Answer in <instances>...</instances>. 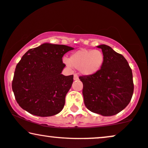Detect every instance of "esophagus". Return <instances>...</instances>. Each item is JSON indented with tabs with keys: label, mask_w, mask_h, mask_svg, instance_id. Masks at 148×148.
<instances>
[{
	"label": "esophagus",
	"mask_w": 148,
	"mask_h": 148,
	"mask_svg": "<svg viewBox=\"0 0 148 148\" xmlns=\"http://www.w3.org/2000/svg\"><path fill=\"white\" fill-rule=\"evenodd\" d=\"M78 79H79V78H78V76L77 74H74V80H77Z\"/></svg>",
	"instance_id": "esophagus-1"
}]
</instances>
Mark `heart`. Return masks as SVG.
<instances>
[{
    "label": "heart",
    "instance_id": "obj_1",
    "mask_svg": "<svg viewBox=\"0 0 148 148\" xmlns=\"http://www.w3.org/2000/svg\"><path fill=\"white\" fill-rule=\"evenodd\" d=\"M63 63L69 68H78L82 75L90 76L95 75L104 65V56L99 50L81 49L72 54L70 59L64 57Z\"/></svg>",
    "mask_w": 148,
    "mask_h": 148
}]
</instances>
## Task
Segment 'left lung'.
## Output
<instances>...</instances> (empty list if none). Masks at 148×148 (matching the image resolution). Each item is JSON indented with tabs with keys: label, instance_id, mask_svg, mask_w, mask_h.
Instances as JSON below:
<instances>
[{
	"label": "left lung",
	"instance_id": "1",
	"mask_svg": "<svg viewBox=\"0 0 148 148\" xmlns=\"http://www.w3.org/2000/svg\"><path fill=\"white\" fill-rule=\"evenodd\" d=\"M102 49L104 62L101 70L90 76H80L86 107L102 116L116 115L131 100L134 91L131 68L124 56L105 44Z\"/></svg>",
	"mask_w": 148,
	"mask_h": 148
}]
</instances>
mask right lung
<instances>
[{
    "label": "right lung",
    "mask_w": 148,
    "mask_h": 148,
    "mask_svg": "<svg viewBox=\"0 0 148 148\" xmlns=\"http://www.w3.org/2000/svg\"><path fill=\"white\" fill-rule=\"evenodd\" d=\"M74 48L44 43L30 49L16 65L12 90L20 107L32 115L49 117L62 111L73 75L61 74L62 57Z\"/></svg>",
    "instance_id": "obj_1"
}]
</instances>
